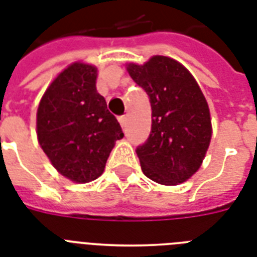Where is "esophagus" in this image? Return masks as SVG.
Instances as JSON below:
<instances>
[{"instance_id":"34e87169","label":"esophagus","mask_w":257,"mask_h":257,"mask_svg":"<svg viewBox=\"0 0 257 257\" xmlns=\"http://www.w3.org/2000/svg\"><path fill=\"white\" fill-rule=\"evenodd\" d=\"M118 121H120L121 126L124 128L125 125H126V116H120V117H118Z\"/></svg>"}]
</instances>
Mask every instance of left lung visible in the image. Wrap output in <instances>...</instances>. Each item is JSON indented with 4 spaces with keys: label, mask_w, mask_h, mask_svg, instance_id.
Segmentation results:
<instances>
[{
    "label": "left lung",
    "mask_w": 257,
    "mask_h": 257,
    "mask_svg": "<svg viewBox=\"0 0 257 257\" xmlns=\"http://www.w3.org/2000/svg\"><path fill=\"white\" fill-rule=\"evenodd\" d=\"M133 81L152 108V129L136 153L148 179L163 185L184 183L200 168L212 136L209 108L201 89L180 62L155 56L129 64Z\"/></svg>",
    "instance_id": "1"
}]
</instances>
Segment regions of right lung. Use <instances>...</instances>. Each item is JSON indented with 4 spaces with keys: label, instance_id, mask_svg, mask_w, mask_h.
Instances as JSON below:
<instances>
[{
    "label": "right lung",
    "instance_id": "add662e5",
    "mask_svg": "<svg viewBox=\"0 0 257 257\" xmlns=\"http://www.w3.org/2000/svg\"><path fill=\"white\" fill-rule=\"evenodd\" d=\"M96 78L94 66L76 62L58 74L38 105V143L54 168L76 183L102 175L114 143L124 137Z\"/></svg>",
    "mask_w": 257,
    "mask_h": 257
}]
</instances>
